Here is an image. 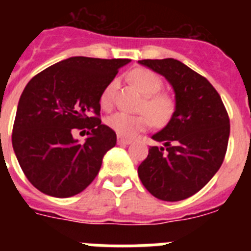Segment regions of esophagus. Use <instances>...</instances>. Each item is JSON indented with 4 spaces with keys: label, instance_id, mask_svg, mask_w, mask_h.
Segmentation results:
<instances>
[{
    "label": "esophagus",
    "instance_id": "34e87169",
    "mask_svg": "<svg viewBox=\"0 0 251 251\" xmlns=\"http://www.w3.org/2000/svg\"><path fill=\"white\" fill-rule=\"evenodd\" d=\"M130 143H132V139H127V138H123V137H118V145L126 146V145H130Z\"/></svg>",
    "mask_w": 251,
    "mask_h": 251
}]
</instances>
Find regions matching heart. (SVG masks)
Listing matches in <instances>:
<instances>
[{
	"mask_svg": "<svg viewBox=\"0 0 251 251\" xmlns=\"http://www.w3.org/2000/svg\"><path fill=\"white\" fill-rule=\"evenodd\" d=\"M130 77L139 92L145 95V103L141 106L142 112H147L156 124H165L174 113L175 103L174 99L168 94L158 93L162 88L161 77L156 73L146 68L133 70ZM115 86H117V80H112L101 93L100 104L104 109H109L112 106ZM151 118L147 114L132 115L118 112L109 115L105 119V123L108 127L118 133L119 136L130 138L138 134L139 132L147 129L151 126Z\"/></svg>",
	"mask_w": 251,
	"mask_h": 251,
	"instance_id": "heart-1",
	"label": "heart"
}]
</instances>
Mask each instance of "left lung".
Returning <instances> with one entry per match:
<instances>
[{
    "label": "left lung",
    "instance_id": "left-lung-1",
    "mask_svg": "<svg viewBox=\"0 0 251 251\" xmlns=\"http://www.w3.org/2000/svg\"><path fill=\"white\" fill-rule=\"evenodd\" d=\"M138 64L165 76L175 92L174 114L152 136L163 146L150 148L138 176L159 200H185L200 191L223 165L229 115L210 81L178 60L147 59Z\"/></svg>",
    "mask_w": 251,
    "mask_h": 251
}]
</instances>
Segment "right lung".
<instances>
[{
  "label": "right lung",
  "instance_id": "right-lung-1",
  "mask_svg": "<svg viewBox=\"0 0 251 251\" xmlns=\"http://www.w3.org/2000/svg\"><path fill=\"white\" fill-rule=\"evenodd\" d=\"M129 59L73 56L43 70L25 86L17 105L12 147L20 167L43 194L65 199L97 177L117 134L101 124L100 95ZM88 127L84 144L72 137Z\"/></svg>",
  "mask_w": 251,
  "mask_h": 251
}]
</instances>
